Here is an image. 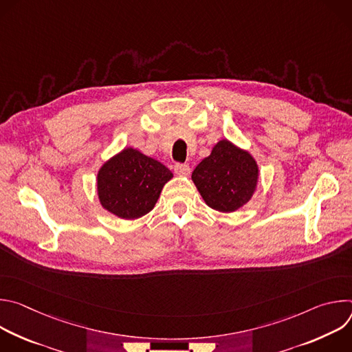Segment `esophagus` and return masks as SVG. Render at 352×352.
<instances>
[{
    "instance_id": "34e87169",
    "label": "esophagus",
    "mask_w": 352,
    "mask_h": 352,
    "mask_svg": "<svg viewBox=\"0 0 352 352\" xmlns=\"http://www.w3.org/2000/svg\"><path fill=\"white\" fill-rule=\"evenodd\" d=\"M174 171H175V174L179 175V177H188V175L190 174L189 166H188V164H181V163H178V164L174 166Z\"/></svg>"
}]
</instances>
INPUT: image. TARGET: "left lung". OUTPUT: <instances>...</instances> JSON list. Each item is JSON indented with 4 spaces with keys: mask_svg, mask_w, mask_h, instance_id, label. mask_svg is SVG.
<instances>
[{
    "mask_svg": "<svg viewBox=\"0 0 352 352\" xmlns=\"http://www.w3.org/2000/svg\"><path fill=\"white\" fill-rule=\"evenodd\" d=\"M192 181L209 208L232 213L246 205L256 192L259 166L248 150L221 139L213 146L212 153L196 166Z\"/></svg>",
    "mask_w": 352,
    "mask_h": 352,
    "instance_id": "obj_1",
    "label": "left lung"
}]
</instances>
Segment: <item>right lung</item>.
Returning a JSON list of instances; mask_svg holds the SVG:
<instances>
[{
	"mask_svg": "<svg viewBox=\"0 0 352 352\" xmlns=\"http://www.w3.org/2000/svg\"><path fill=\"white\" fill-rule=\"evenodd\" d=\"M171 178L173 173L164 164L138 148L125 147L97 173L98 202L120 219L135 220L153 210Z\"/></svg>",
	"mask_w": 352,
	"mask_h": 352,
	"instance_id": "1",
	"label": "right lung"
}]
</instances>
